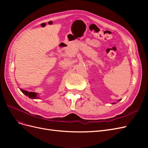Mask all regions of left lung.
Returning <instances> with one entry per match:
<instances>
[{
    "label": "left lung",
    "instance_id": "obj_1",
    "mask_svg": "<svg viewBox=\"0 0 148 148\" xmlns=\"http://www.w3.org/2000/svg\"><path fill=\"white\" fill-rule=\"evenodd\" d=\"M120 100H121V99H120ZM120 100H119V101H120ZM114 104H115V103H114Z\"/></svg>",
    "mask_w": 148,
    "mask_h": 148
}]
</instances>
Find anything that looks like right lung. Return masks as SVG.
Masks as SVG:
<instances>
[{
  "instance_id": "right-lung-1",
  "label": "right lung",
  "mask_w": 148,
  "mask_h": 148,
  "mask_svg": "<svg viewBox=\"0 0 148 148\" xmlns=\"http://www.w3.org/2000/svg\"><path fill=\"white\" fill-rule=\"evenodd\" d=\"M21 91L23 92L25 95H26V96H28L31 99H38V94H37L36 92H28L27 91L23 90V89H20Z\"/></svg>"
}]
</instances>
